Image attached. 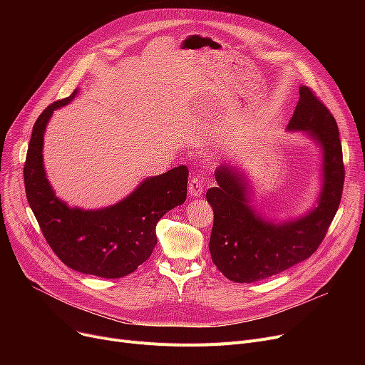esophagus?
<instances>
[{
  "label": "esophagus",
  "mask_w": 365,
  "mask_h": 365,
  "mask_svg": "<svg viewBox=\"0 0 365 365\" xmlns=\"http://www.w3.org/2000/svg\"><path fill=\"white\" fill-rule=\"evenodd\" d=\"M202 179L200 178V176H197V178H192L189 180V185H187V194L190 195V197H194V198H197V197H201L202 195Z\"/></svg>",
  "instance_id": "34e87169"
}]
</instances>
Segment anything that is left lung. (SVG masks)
Here are the masks:
<instances>
[{"mask_svg":"<svg viewBox=\"0 0 365 365\" xmlns=\"http://www.w3.org/2000/svg\"><path fill=\"white\" fill-rule=\"evenodd\" d=\"M299 94L287 130L303 131L321 148L317 205L296 219H266L252 205L253 189L248 176L231 163H222L216 168L217 185L207 190V201L215 212L210 255L217 269L234 282L269 278L311 257L339 208L344 167L337 123L311 88L302 86Z\"/></svg>","mask_w":365,"mask_h":365,"instance_id":"obj_1","label":"left lung"}]
</instances>
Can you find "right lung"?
<instances>
[{
  "label": "right lung",
  "instance_id": "right-lung-1",
  "mask_svg": "<svg viewBox=\"0 0 365 365\" xmlns=\"http://www.w3.org/2000/svg\"><path fill=\"white\" fill-rule=\"evenodd\" d=\"M78 93L57 101L34 124L24 167L29 207L51 250L71 269L101 278H123L138 269L157 245L158 220L186 200V165L171 168L139 183L120 202L84 210L56 197L43 163L44 131L56 109Z\"/></svg>",
  "mask_w": 365,
  "mask_h": 365
}]
</instances>
